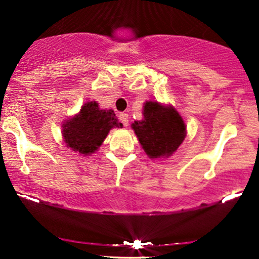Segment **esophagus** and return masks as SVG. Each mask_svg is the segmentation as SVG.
I'll list each match as a JSON object with an SVG mask.
<instances>
[{
  "label": "esophagus",
  "mask_w": 259,
  "mask_h": 259,
  "mask_svg": "<svg viewBox=\"0 0 259 259\" xmlns=\"http://www.w3.org/2000/svg\"><path fill=\"white\" fill-rule=\"evenodd\" d=\"M119 120L122 122V125L125 127L128 126V114H126V113H120Z\"/></svg>",
  "instance_id": "1"
}]
</instances>
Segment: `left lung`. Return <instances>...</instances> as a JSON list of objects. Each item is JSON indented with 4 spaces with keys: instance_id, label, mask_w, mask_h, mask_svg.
<instances>
[{
    "instance_id": "obj_1",
    "label": "left lung",
    "mask_w": 259,
    "mask_h": 259,
    "mask_svg": "<svg viewBox=\"0 0 259 259\" xmlns=\"http://www.w3.org/2000/svg\"><path fill=\"white\" fill-rule=\"evenodd\" d=\"M143 114L144 119L134 121L132 128L148 157H168L176 152L186 136L185 123L179 113L157 101H147Z\"/></svg>"
}]
</instances>
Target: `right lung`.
I'll return each mask as SVG.
<instances>
[{
  "instance_id": "1",
  "label": "right lung",
  "mask_w": 259,
  "mask_h": 259,
  "mask_svg": "<svg viewBox=\"0 0 259 259\" xmlns=\"http://www.w3.org/2000/svg\"><path fill=\"white\" fill-rule=\"evenodd\" d=\"M112 109H100L95 101L86 102L79 114L63 125V138L67 146L80 154L90 155L101 146L109 130L121 127Z\"/></svg>"
}]
</instances>
